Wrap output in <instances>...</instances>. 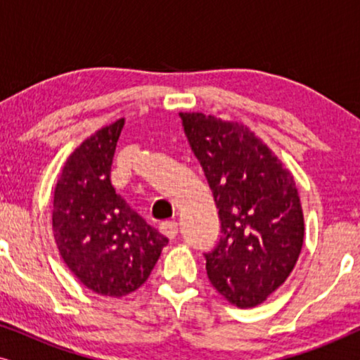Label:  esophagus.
<instances>
[{
  "label": "esophagus",
  "instance_id": "1",
  "mask_svg": "<svg viewBox=\"0 0 360 360\" xmlns=\"http://www.w3.org/2000/svg\"><path fill=\"white\" fill-rule=\"evenodd\" d=\"M160 233L165 234L169 239H175L179 234V224L175 221H164L160 224Z\"/></svg>",
  "mask_w": 360,
  "mask_h": 360
}]
</instances>
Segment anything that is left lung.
I'll list each match as a JSON object with an SVG mask.
<instances>
[{"label":"left lung","mask_w":360,"mask_h":360,"mask_svg":"<svg viewBox=\"0 0 360 360\" xmlns=\"http://www.w3.org/2000/svg\"><path fill=\"white\" fill-rule=\"evenodd\" d=\"M221 221L219 243L205 252L213 287L236 307L265 302L297 264L304 224L293 176L244 124L180 112Z\"/></svg>","instance_id":"left-lung-1"}]
</instances>
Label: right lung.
Returning a JSON list of instances; mask_svg holds the SVG:
<instances>
[{"label":"right lung","mask_w":360,"mask_h":360,"mask_svg":"<svg viewBox=\"0 0 360 360\" xmlns=\"http://www.w3.org/2000/svg\"><path fill=\"white\" fill-rule=\"evenodd\" d=\"M124 120L101 127L68 157L53 193L58 252L93 292L122 297L149 278L169 239L137 214L111 185Z\"/></svg>","instance_id":"1"}]
</instances>
